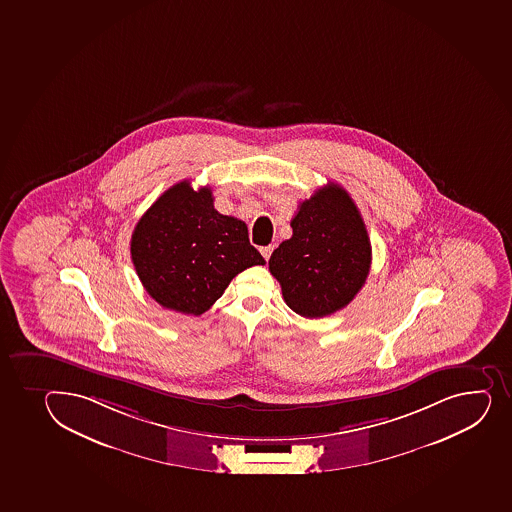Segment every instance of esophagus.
<instances>
[{
    "instance_id": "1",
    "label": "esophagus",
    "mask_w": 512,
    "mask_h": 512,
    "mask_svg": "<svg viewBox=\"0 0 512 512\" xmlns=\"http://www.w3.org/2000/svg\"><path fill=\"white\" fill-rule=\"evenodd\" d=\"M272 250H274V247H262L260 248V253H262V255H264V259L265 260H269L270 259V253H272Z\"/></svg>"
}]
</instances>
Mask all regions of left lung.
<instances>
[{
	"label": "left lung",
	"mask_w": 512,
	"mask_h": 512,
	"mask_svg": "<svg viewBox=\"0 0 512 512\" xmlns=\"http://www.w3.org/2000/svg\"><path fill=\"white\" fill-rule=\"evenodd\" d=\"M290 227L292 237L269 260L285 304L312 319L341 311L371 267V243L358 206L348 191L329 183L302 201Z\"/></svg>",
	"instance_id": "8db88e82"
}]
</instances>
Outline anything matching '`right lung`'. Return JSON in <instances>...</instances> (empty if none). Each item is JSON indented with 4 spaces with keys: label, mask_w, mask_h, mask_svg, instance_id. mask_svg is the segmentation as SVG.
<instances>
[{
    "label": "right lung",
    "mask_w": 512,
    "mask_h": 512,
    "mask_svg": "<svg viewBox=\"0 0 512 512\" xmlns=\"http://www.w3.org/2000/svg\"><path fill=\"white\" fill-rule=\"evenodd\" d=\"M131 259L154 301L193 316L208 311L235 275L265 264L250 245L247 225L218 213L211 188L193 190L188 180L164 191L141 216Z\"/></svg>",
    "instance_id": "obj_1"
}]
</instances>
